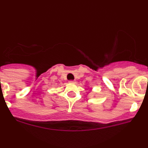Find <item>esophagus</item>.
I'll use <instances>...</instances> for the list:
<instances>
[{"label": "esophagus", "instance_id": "34e87169", "mask_svg": "<svg viewBox=\"0 0 148 148\" xmlns=\"http://www.w3.org/2000/svg\"><path fill=\"white\" fill-rule=\"evenodd\" d=\"M69 83H72V84H74V83H75V81H73V80H71V81H69Z\"/></svg>", "mask_w": 148, "mask_h": 148}]
</instances>
